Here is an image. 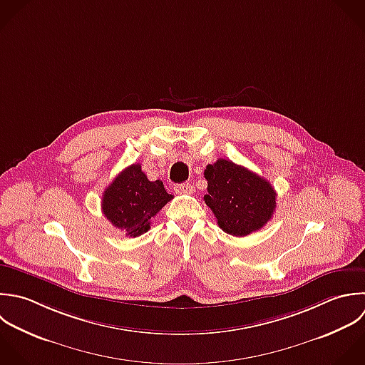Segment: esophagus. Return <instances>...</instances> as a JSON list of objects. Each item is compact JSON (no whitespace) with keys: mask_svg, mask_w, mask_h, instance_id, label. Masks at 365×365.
I'll list each match as a JSON object with an SVG mask.
<instances>
[{"mask_svg":"<svg viewBox=\"0 0 365 365\" xmlns=\"http://www.w3.org/2000/svg\"><path fill=\"white\" fill-rule=\"evenodd\" d=\"M173 190L178 195H192L195 192V187L190 183H179L173 186Z\"/></svg>","mask_w":365,"mask_h":365,"instance_id":"esophagus-1","label":"esophagus"}]
</instances>
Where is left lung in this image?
<instances>
[{
    "mask_svg": "<svg viewBox=\"0 0 365 365\" xmlns=\"http://www.w3.org/2000/svg\"><path fill=\"white\" fill-rule=\"evenodd\" d=\"M207 195L205 203L212 209L219 227L237 237L262 229L276 210V192L270 182L257 173L217 159L205 169Z\"/></svg>",
    "mask_w": 365,
    "mask_h": 365,
    "instance_id": "8db88e82",
    "label": "left lung"
}]
</instances>
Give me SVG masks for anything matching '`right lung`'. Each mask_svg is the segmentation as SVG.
Here are the masks:
<instances>
[{"mask_svg": "<svg viewBox=\"0 0 365 365\" xmlns=\"http://www.w3.org/2000/svg\"><path fill=\"white\" fill-rule=\"evenodd\" d=\"M173 199L163 182H150L139 163L123 169L105 189L102 213L129 237H138L150 229V220Z\"/></svg>", "mask_w": 365, "mask_h": 365, "instance_id": "right-lung-1", "label": "right lung"}]
</instances>
